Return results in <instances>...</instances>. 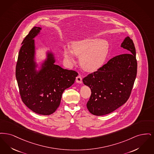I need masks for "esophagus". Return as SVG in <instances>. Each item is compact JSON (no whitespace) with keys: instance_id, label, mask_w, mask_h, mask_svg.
Here are the masks:
<instances>
[{"instance_id":"obj_1","label":"esophagus","mask_w":154,"mask_h":154,"mask_svg":"<svg viewBox=\"0 0 154 154\" xmlns=\"http://www.w3.org/2000/svg\"><path fill=\"white\" fill-rule=\"evenodd\" d=\"M76 82L78 83H82V76L80 75H78L76 76Z\"/></svg>"}]
</instances>
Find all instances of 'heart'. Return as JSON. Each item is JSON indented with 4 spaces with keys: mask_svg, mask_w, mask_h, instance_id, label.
Returning a JSON list of instances; mask_svg holds the SVG:
<instances>
[{
    "mask_svg": "<svg viewBox=\"0 0 154 154\" xmlns=\"http://www.w3.org/2000/svg\"><path fill=\"white\" fill-rule=\"evenodd\" d=\"M109 43L104 40H85L73 44L71 51L80 57V63L84 69L94 71L101 67L107 57ZM64 57L67 60L73 61L71 53L66 50Z\"/></svg>",
    "mask_w": 154,
    "mask_h": 154,
    "instance_id": "b5f03b06",
    "label": "heart"
}]
</instances>
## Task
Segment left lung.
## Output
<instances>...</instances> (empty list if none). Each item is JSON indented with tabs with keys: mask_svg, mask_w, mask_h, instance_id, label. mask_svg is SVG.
<instances>
[{
	"mask_svg": "<svg viewBox=\"0 0 154 154\" xmlns=\"http://www.w3.org/2000/svg\"><path fill=\"white\" fill-rule=\"evenodd\" d=\"M121 47L129 54L114 57L83 79L91 91L87 109L95 116L113 112L124 105L131 94L137 75L136 49L129 37L125 38Z\"/></svg>",
	"mask_w": 154,
	"mask_h": 154,
	"instance_id": "1",
	"label": "left lung"
}]
</instances>
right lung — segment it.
I'll return each instance as SVG.
<instances>
[{
    "label": "right lung",
    "instance_id": "add662e5",
    "mask_svg": "<svg viewBox=\"0 0 154 154\" xmlns=\"http://www.w3.org/2000/svg\"><path fill=\"white\" fill-rule=\"evenodd\" d=\"M40 30L34 27L22 41L15 76L21 100L27 107L36 113L50 115L59 106L63 93L74 84L78 73L54 64L51 54L40 71L36 72L33 38Z\"/></svg>",
    "mask_w": 154,
    "mask_h": 154
}]
</instances>
